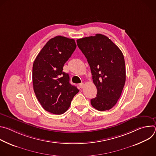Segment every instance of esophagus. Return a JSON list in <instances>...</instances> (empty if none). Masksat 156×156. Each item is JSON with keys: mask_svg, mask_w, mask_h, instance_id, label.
<instances>
[{"mask_svg": "<svg viewBox=\"0 0 156 156\" xmlns=\"http://www.w3.org/2000/svg\"><path fill=\"white\" fill-rule=\"evenodd\" d=\"M79 86H80V88H81V89H82V88H83V87H84V83H80V84H79Z\"/></svg>", "mask_w": 156, "mask_h": 156, "instance_id": "34e87169", "label": "esophagus"}]
</instances>
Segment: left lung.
Returning <instances> with one entry per match:
<instances>
[{"label":"left lung","mask_w":156,"mask_h":156,"mask_svg":"<svg viewBox=\"0 0 156 156\" xmlns=\"http://www.w3.org/2000/svg\"><path fill=\"white\" fill-rule=\"evenodd\" d=\"M79 49L90 65L96 97L91 100L92 106L99 111L112 108L117 102L126 80L123 55L108 37L96 34L76 40Z\"/></svg>","instance_id":"obj_1"}]
</instances>
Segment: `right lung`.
Here are the masks:
<instances>
[{"label": "right lung", "instance_id": "obj_1", "mask_svg": "<svg viewBox=\"0 0 156 156\" xmlns=\"http://www.w3.org/2000/svg\"><path fill=\"white\" fill-rule=\"evenodd\" d=\"M76 48L75 41L64 36L51 39L37 55L33 65V84L36 96L49 112L60 115L70 107L78 89L70 83L63 72L65 63Z\"/></svg>", "mask_w": 156, "mask_h": 156}]
</instances>
